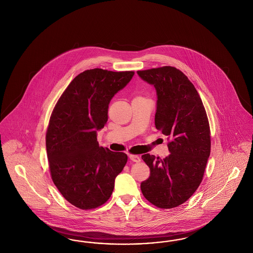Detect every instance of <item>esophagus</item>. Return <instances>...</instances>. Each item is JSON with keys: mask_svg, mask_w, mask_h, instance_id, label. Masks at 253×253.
<instances>
[{"mask_svg": "<svg viewBox=\"0 0 253 253\" xmlns=\"http://www.w3.org/2000/svg\"><path fill=\"white\" fill-rule=\"evenodd\" d=\"M129 158L131 159L132 162H140V157H139L138 155H134V154H129Z\"/></svg>", "mask_w": 253, "mask_h": 253, "instance_id": "34e87169", "label": "esophagus"}]
</instances>
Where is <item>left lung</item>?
Listing matches in <instances>:
<instances>
[{"mask_svg": "<svg viewBox=\"0 0 253 253\" xmlns=\"http://www.w3.org/2000/svg\"><path fill=\"white\" fill-rule=\"evenodd\" d=\"M137 73L156 89L155 127L168 136L170 152L164 159L142 155L151 170L142 194L156 207L171 209L186 202L203 179L211 152L209 121L198 91L180 70L165 66Z\"/></svg>", "mask_w": 253, "mask_h": 253, "instance_id": "8db88e82", "label": "left lung"}]
</instances>
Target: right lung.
<instances>
[{
  "instance_id": "right-lung-1",
  "label": "right lung",
  "mask_w": 253,
  "mask_h": 253,
  "mask_svg": "<svg viewBox=\"0 0 253 253\" xmlns=\"http://www.w3.org/2000/svg\"><path fill=\"white\" fill-rule=\"evenodd\" d=\"M134 71L93 69L78 74L51 112L46 149L51 180L62 196L82 210L109 200L128 156L99 146L97 131L108 121V104Z\"/></svg>"
}]
</instances>
